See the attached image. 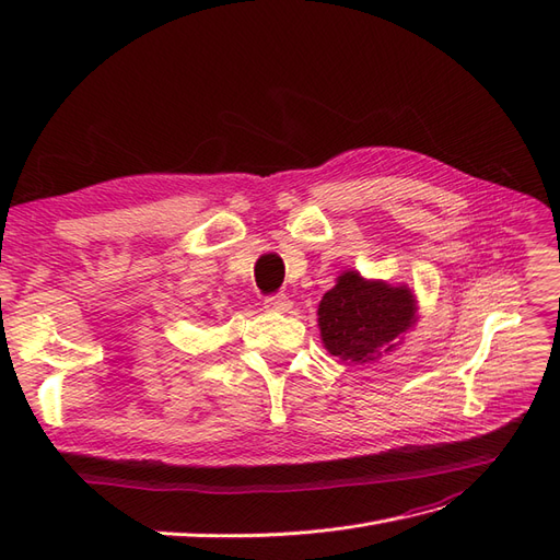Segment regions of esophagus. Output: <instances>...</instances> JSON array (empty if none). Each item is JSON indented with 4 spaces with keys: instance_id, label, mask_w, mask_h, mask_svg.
Returning a JSON list of instances; mask_svg holds the SVG:
<instances>
[{
    "instance_id": "esophagus-1",
    "label": "esophagus",
    "mask_w": 560,
    "mask_h": 560,
    "mask_svg": "<svg viewBox=\"0 0 560 560\" xmlns=\"http://www.w3.org/2000/svg\"><path fill=\"white\" fill-rule=\"evenodd\" d=\"M264 306L273 313H287L292 308V301L287 294H270L264 299Z\"/></svg>"
}]
</instances>
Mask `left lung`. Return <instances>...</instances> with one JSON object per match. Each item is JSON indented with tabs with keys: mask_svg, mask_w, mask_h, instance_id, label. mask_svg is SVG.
<instances>
[{
	"mask_svg": "<svg viewBox=\"0 0 560 560\" xmlns=\"http://www.w3.org/2000/svg\"><path fill=\"white\" fill-rule=\"evenodd\" d=\"M317 315L322 341L334 358L369 362L413 325L416 301L409 287L369 282L348 270L322 296Z\"/></svg>",
	"mask_w": 560,
	"mask_h": 560,
	"instance_id": "obj_1",
	"label": "left lung"
}]
</instances>
